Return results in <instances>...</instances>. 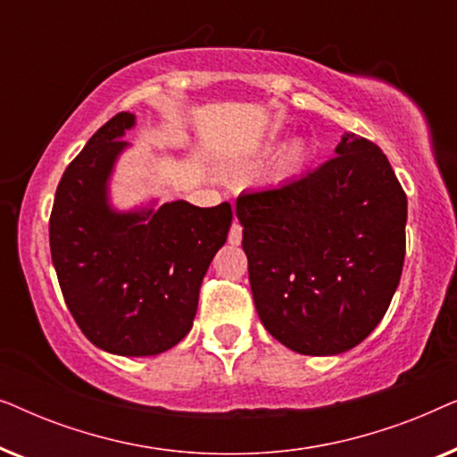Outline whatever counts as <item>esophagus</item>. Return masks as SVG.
<instances>
[{
    "instance_id": "34e87169",
    "label": "esophagus",
    "mask_w": 457,
    "mask_h": 457,
    "mask_svg": "<svg viewBox=\"0 0 457 457\" xmlns=\"http://www.w3.org/2000/svg\"><path fill=\"white\" fill-rule=\"evenodd\" d=\"M241 239H243V228H241L239 220H235L233 227H230V230H228V243L230 245H239Z\"/></svg>"
}]
</instances>
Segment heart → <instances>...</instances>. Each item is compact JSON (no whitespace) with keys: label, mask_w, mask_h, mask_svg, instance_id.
Wrapping results in <instances>:
<instances>
[{"label":"heart","mask_w":457,"mask_h":457,"mask_svg":"<svg viewBox=\"0 0 457 457\" xmlns=\"http://www.w3.org/2000/svg\"><path fill=\"white\" fill-rule=\"evenodd\" d=\"M305 160H308V147L302 141L291 143L280 152L277 164H274V174H277V179H289L302 170Z\"/></svg>","instance_id":"1"}]
</instances>
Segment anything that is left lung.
I'll use <instances>...</instances> for the list:
<instances>
[{"label":"left lung","instance_id":"8db88e82","mask_svg":"<svg viewBox=\"0 0 457 457\" xmlns=\"http://www.w3.org/2000/svg\"><path fill=\"white\" fill-rule=\"evenodd\" d=\"M335 154L303 177L237 199L260 320L303 355L364 341L403 268L408 199L386 155L353 133Z\"/></svg>","mask_w":457,"mask_h":457}]
</instances>
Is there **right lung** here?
Masks as SVG:
<instances>
[{"mask_svg":"<svg viewBox=\"0 0 457 457\" xmlns=\"http://www.w3.org/2000/svg\"><path fill=\"white\" fill-rule=\"evenodd\" d=\"M135 114L120 112L68 164L49 218L62 295L79 328L104 352L158 355L193 327L199 287L227 241L230 204L118 212L108 185Z\"/></svg>","mask_w":457,"mask_h":457,"instance_id":"obj_1","label":"right lung"}]
</instances>
